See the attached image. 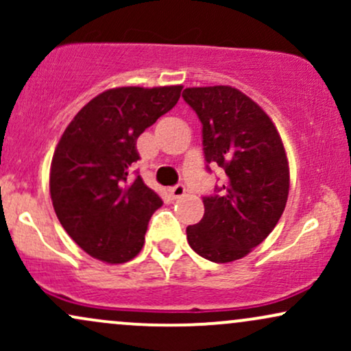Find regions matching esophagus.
Wrapping results in <instances>:
<instances>
[{"label":"esophagus","mask_w":351,"mask_h":351,"mask_svg":"<svg viewBox=\"0 0 351 351\" xmlns=\"http://www.w3.org/2000/svg\"><path fill=\"white\" fill-rule=\"evenodd\" d=\"M184 193H186V188H184L183 184H176V186H173L170 189V196L173 199H180L181 196H184Z\"/></svg>","instance_id":"34e87169"}]
</instances>
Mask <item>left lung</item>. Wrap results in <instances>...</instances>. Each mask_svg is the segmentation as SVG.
Returning a JSON list of instances; mask_svg holds the SVG:
<instances>
[{"mask_svg": "<svg viewBox=\"0 0 351 351\" xmlns=\"http://www.w3.org/2000/svg\"><path fill=\"white\" fill-rule=\"evenodd\" d=\"M183 99L203 123L204 158L224 170L223 186L203 198V219L186 228L188 243L211 263H232L263 243L284 213L291 184L284 143L271 117L234 87H188Z\"/></svg>", "mask_w": 351, "mask_h": 351, "instance_id": "1", "label": "left lung"}]
</instances>
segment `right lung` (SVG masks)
I'll list each match as a JSON object with an SVG mask.
<instances>
[{
  "label": "right lung",
  "mask_w": 351,
  "mask_h": 351,
  "mask_svg": "<svg viewBox=\"0 0 351 351\" xmlns=\"http://www.w3.org/2000/svg\"><path fill=\"white\" fill-rule=\"evenodd\" d=\"M183 86L117 87L72 119L51 163L49 191L58 219L88 256L122 264L142 251L162 198L136 175V138L178 102Z\"/></svg>",
  "instance_id": "right-lung-1"
}]
</instances>
